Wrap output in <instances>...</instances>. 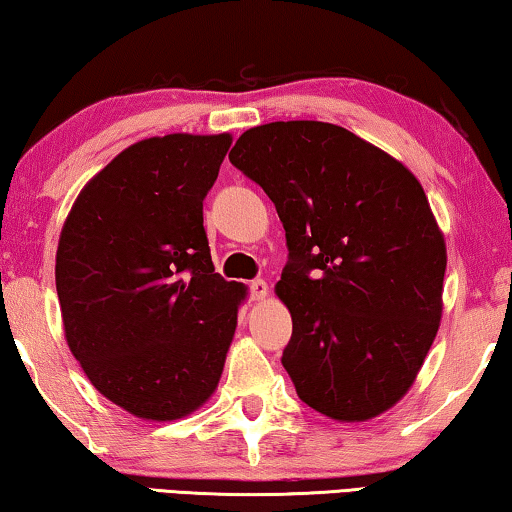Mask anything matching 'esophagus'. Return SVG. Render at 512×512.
I'll list each match as a JSON object with an SVG mask.
<instances>
[{
  "label": "esophagus",
  "mask_w": 512,
  "mask_h": 512,
  "mask_svg": "<svg viewBox=\"0 0 512 512\" xmlns=\"http://www.w3.org/2000/svg\"><path fill=\"white\" fill-rule=\"evenodd\" d=\"M250 299L253 301H262L266 294H269V285H266L264 280H253L250 282Z\"/></svg>",
  "instance_id": "1"
}]
</instances>
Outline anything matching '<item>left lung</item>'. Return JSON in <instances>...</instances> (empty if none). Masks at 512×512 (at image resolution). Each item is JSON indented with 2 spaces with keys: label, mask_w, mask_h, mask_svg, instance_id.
Instances as JSON below:
<instances>
[{
  "label": "left lung",
  "mask_w": 512,
  "mask_h": 512,
  "mask_svg": "<svg viewBox=\"0 0 512 512\" xmlns=\"http://www.w3.org/2000/svg\"><path fill=\"white\" fill-rule=\"evenodd\" d=\"M230 163L264 188L285 227L276 292L292 338L280 361L299 398L335 421L393 407L441 319L446 246L421 183L324 121L250 128Z\"/></svg>",
  "instance_id": "8db88e82"
}]
</instances>
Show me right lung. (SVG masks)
Wrapping results in <instances>:
<instances>
[{
    "label": "right lung",
    "mask_w": 512,
    "mask_h": 512,
    "mask_svg": "<svg viewBox=\"0 0 512 512\" xmlns=\"http://www.w3.org/2000/svg\"><path fill=\"white\" fill-rule=\"evenodd\" d=\"M230 135H165L91 179L57 248L68 347L105 398L149 421L216 391L246 287L213 271L202 202Z\"/></svg>",
    "instance_id": "add662e5"
}]
</instances>
